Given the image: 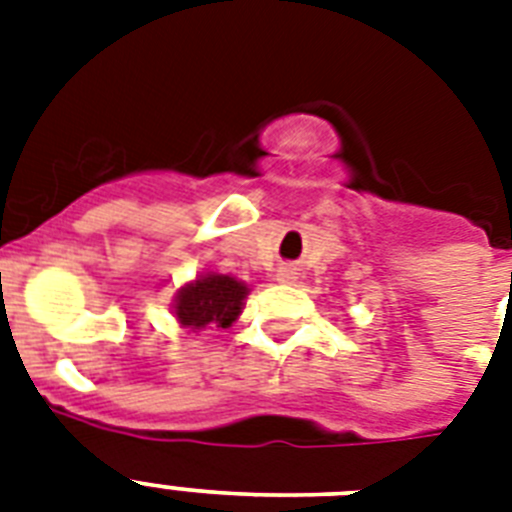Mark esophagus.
Segmentation results:
<instances>
[{"mask_svg":"<svg viewBox=\"0 0 512 512\" xmlns=\"http://www.w3.org/2000/svg\"><path fill=\"white\" fill-rule=\"evenodd\" d=\"M295 279H297L295 268H279V273H276V281H281V284H292Z\"/></svg>","mask_w":512,"mask_h":512,"instance_id":"esophagus-1","label":"esophagus"}]
</instances>
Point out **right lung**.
Instances as JSON below:
<instances>
[{
  "label": "right lung",
  "instance_id": "1",
  "mask_svg": "<svg viewBox=\"0 0 512 512\" xmlns=\"http://www.w3.org/2000/svg\"><path fill=\"white\" fill-rule=\"evenodd\" d=\"M247 295V284L231 273L201 271L175 292L172 316L188 332H204L207 327L228 329L244 311Z\"/></svg>",
  "mask_w": 512,
  "mask_h": 512
}]
</instances>
